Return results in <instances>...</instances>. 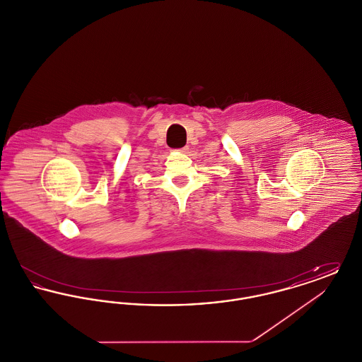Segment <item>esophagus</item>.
Returning a JSON list of instances; mask_svg holds the SVG:
<instances>
[{
    "instance_id": "1",
    "label": "esophagus",
    "mask_w": 362,
    "mask_h": 362,
    "mask_svg": "<svg viewBox=\"0 0 362 362\" xmlns=\"http://www.w3.org/2000/svg\"><path fill=\"white\" fill-rule=\"evenodd\" d=\"M179 152H180V153H187V152H189V146H185V148H180V149H179Z\"/></svg>"
}]
</instances>
